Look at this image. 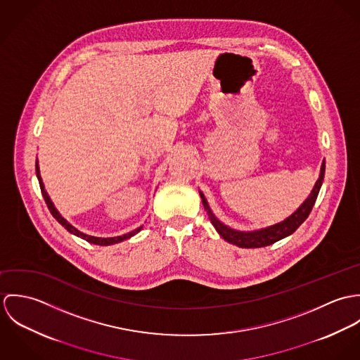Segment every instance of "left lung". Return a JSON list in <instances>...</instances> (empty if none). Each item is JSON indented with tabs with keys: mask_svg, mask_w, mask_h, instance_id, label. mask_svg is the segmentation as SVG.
I'll use <instances>...</instances> for the list:
<instances>
[{
	"mask_svg": "<svg viewBox=\"0 0 360 360\" xmlns=\"http://www.w3.org/2000/svg\"><path fill=\"white\" fill-rule=\"evenodd\" d=\"M324 172H326V160L321 162V167H320V174L319 179L313 187V190L310 191L308 198L302 202V205L300 206L294 213H291L288 217H285L283 221H278L273 226H267V227H262L257 230H251V231H240V230H234L229 226H226L224 223H221L212 212L210 206L206 201L205 195L202 191H200V197L202 200V204L205 207L206 213L209 216V220L212 221L213 227L216 229V231L220 234L221 238H224L227 243L237 245L240 248H262V247H267L271 245L288 236H291L307 219H308L309 213L311 210V207L316 202V198L319 195V191L321 188L323 180H324Z\"/></svg>",
	"mask_w": 360,
	"mask_h": 360,
	"instance_id": "1",
	"label": "left lung"
}]
</instances>
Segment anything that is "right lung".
I'll list each match as a JSON object with an SVG mask.
<instances>
[{
  "instance_id": "obj_1",
  "label": "right lung",
  "mask_w": 360,
  "mask_h": 360,
  "mask_svg": "<svg viewBox=\"0 0 360 360\" xmlns=\"http://www.w3.org/2000/svg\"><path fill=\"white\" fill-rule=\"evenodd\" d=\"M36 174H37V179H39V183H40V188H41V193H43V197H44V200H46V204L49 206V209H50V212H51L52 216L58 220V223H60L69 233H72V234H75V236H77V237H80V238H83V240H86V241H89V243H91V244H96V245H112V244H117V243H122V241H124V240H129V238H131L133 236H136L141 229H143V226H140V227H137L136 230H133V231H130V233H127V234H123V236H117V237H109V238H101V237H94V236H87V234H84V233H82V231H79L76 227H73L65 217H62V214L58 212V209L55 207L53 205V202L51 201V198H50V195H49V193L46 191V187H44V183H43V179H41V176H40V167H39V160H36Z\"/></svg>"
}]
</instances>
